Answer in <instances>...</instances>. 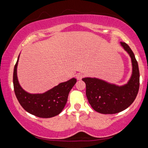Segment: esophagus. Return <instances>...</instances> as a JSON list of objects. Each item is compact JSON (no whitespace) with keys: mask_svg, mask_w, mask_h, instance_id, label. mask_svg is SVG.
Listing matches in <instances>:
<instances>
[{"mask_svg":"<svg viewBox=\"0 0 148 148\" xmlns=\"http://www.w3.org/2000/svg\"><path fill=\"white\" fill-rule=\"evenodd\" d=\"M84 75L82 73H77L76 74V78L78 80L82 79V78L84 77Z\"/></svg>","mask_w":148,"mask_h":148,"instance_id":"esophagus-1","label":"esophagus"}]
</instances>
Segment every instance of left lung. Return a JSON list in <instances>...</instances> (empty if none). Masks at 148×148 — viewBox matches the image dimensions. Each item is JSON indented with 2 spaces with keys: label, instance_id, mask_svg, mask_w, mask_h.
<instances>
[{
  "label": "left lung",
  "instance_id": "obj_1",
  "mask_svg": "<svg viewBox=\"0 0 148 148\" xmlns=\"http://www.w3.org/2000/svg\"><path fill=\"white\" fill-rule=\"evenodd\" d=\"M121 46L131 59L132 72L126 84L117 86L96 77H84L86 96L95 111L103 114H114L127 109L136 99L140 86V72L134 53L125 42Z\"/></svg>",
  "mask_w": 148,
  "mask_h": 148
}]
</instances>
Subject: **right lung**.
Wrapping results in <instances>:
<instances>
[{
	"label": "right lung",
	"mask_w": 148,
	"mask_h": 148,
	"mask_svg": "<svg viewBox=\"0 0 148 148\" xmlns=\"http://www.w3.org/2000/svg\"><path fill=\"white\" fill-rule=\"evenodd\" d=\"M19 57L14 66L13 83L14 92L21 106L29 114L42 118H49L59 114L66 104L69 92L76 83V78L62 82L40 94H31L22 88L17 76Z\"/></svg>",
	"instance_id": "add662e5"
}]
</instances>
